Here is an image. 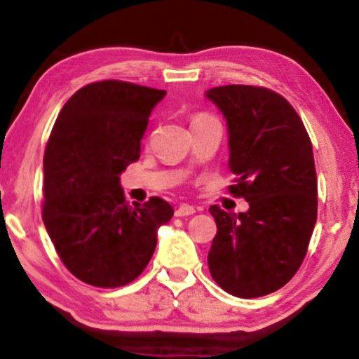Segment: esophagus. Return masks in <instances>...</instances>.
Returning <instances> with one entry per match:
<instances>
[{"label":"esophagus","mask_w":359,"mask_h":359,"mask_svg":"<svg viewBox=\"0 0 359 359\" xmlns=\"http://www.w3.org/2000/svg\"><path fill=\"white\" fill-rule=\"evenodd\" d=\"M195 207L188 205V203H181V205L176 209V217H187V215H194L195 214Z\"/></svg>","instance_id":"obj_1"}]
</instances>
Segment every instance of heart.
Returning <instances> with one entry per match:
<instances>
[{"mask_svg":"<svg viewBox=\"0 0 359 359\" xmlns=\"http://www.w3.org/2000/svg\"><path fill=\"white\" fill-rule=\"evenodd\" d=\"M200 118H207V116H203V114H200V116H196V118L194 119V121H196V119H200Z\"/></svg>","mask_w":359,"mask_h":359,"instance_id":"obj_1","label":"heart"}]
</instances>
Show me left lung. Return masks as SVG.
<instances>
[{
    "mask_svg": "<svg viewBox=\"0 0 359 359\" xmlns=\"http://www.w3.org/2000/svg\"><path fill=\"white\" fill-rule=\"evenodd\" d=\"M227 125L231 194L248 210L210 207L217 224L207 260L212 279L238 298H257L291 280L317 222L311 142L298 113L264 87L222 86L205 92Z\"/></svg>",
    "mask_w": 359,
    "mask_h": 359,
    "instance_id": "obj_1",
    "label": "left lung"
}]
</instances>
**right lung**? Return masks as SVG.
<instances>
[{
  "mask_svg": "<svg viewBox=\"0 0 359 359\" xmlns=\"http://www.w3.org/2000/svg\"><path fill=\"white\" fill-rule=\"evenodd\" d=\"M165 90L104 80L68 99L44 154L42 221L61 262L97 287L137 279L172 207L152 196L128 205L119 176L140 157L149 116Z\"/></svg>",
  "mask_w": 359,
  "mask_h": 359,
  "instance_id": "1",
  "label": "right lung"
}]
</instances>
